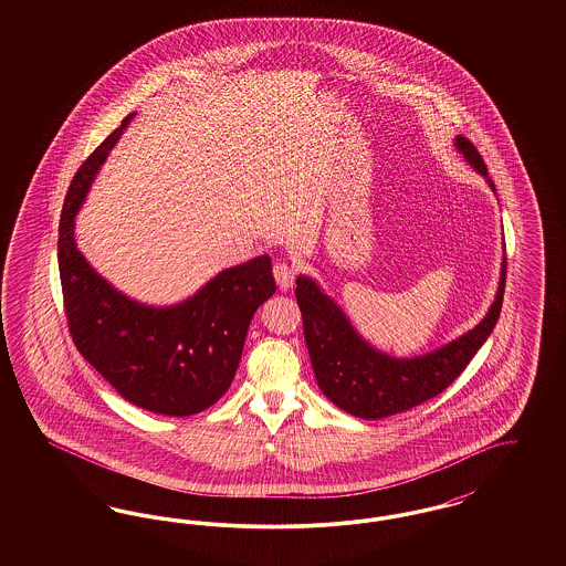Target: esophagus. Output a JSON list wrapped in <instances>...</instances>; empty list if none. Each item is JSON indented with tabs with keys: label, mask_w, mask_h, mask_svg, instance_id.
I'll list each match as a JSON object with an SVG mask.
<instances>
[{
	"label": "esophagus",
	"mask_w": 566,
	"mask_h": 566,
	"mask_svg": "<svg viewBox=\"0 0 566 566\" xmlns=\"http://www.w3.org/2000/svg\"><path fill=\"white\" fill-rule=\"evenodd\" d=\"M273 277H275L280 291H289L295 282V271L291 270L286 263H275L273 265Z\"/></svg>",
	"instance_id": "34e87169"
}]
</instances>
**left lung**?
Instances as JSON below:
<instances>
[{"label": "left lung", "mask_w": 566, "mask_h": 566, "mask_svg": "<svg viewBox=\"0 0 566 566\" xmlns=\"http://www.w3.org/2000/svg\"><path fill=\"white\" fill-rule=\"evenodd\" d=\"M454 142L458 153L496 192L475 146L462 135H457ZM505 277L507 259L503 254L496 296L482 323L437 350L397 358L365 342L352 326L346 312L324 293L316 280L298 275L296 303L303 316V333L314 376L324 397L339 409L365 420L395 416L437 397L464 371L469 360L490 337L501 316Z\"/></svg>", "instance_id": "obj_1"}]
</instances>
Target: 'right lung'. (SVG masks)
I'll return each instance as SVG.
<instances>
[{
	"mask_svg": "<svg viewBox=\"0 0 566 566\" xmlns=\"http://www.w3.org/2000/svg\"><path fill=\"white\" fill-rule=\"evenodd\" d=\"M135 114L82 163L59 222V273L72 339L129 403L161 416H192L231 386L248 326L273 293L271 259L261 254L222 270L195 295L148 305L114 289L76 245V214L109 150Z\"/></svg>",
	"mask_w": 566,
	"mask_h": 566,
	"instance_id": "add662e5",
	"label": "right lung"
}]
</instances>
